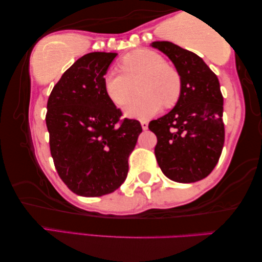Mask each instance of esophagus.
<instances>
[{"label": "esophagus", "mask_w": 262, "mask_h": 262, "mask_svg": "<svg viewBox=\"0 0 262 262\" xmlns=\"http://www.w3.org/2000/svg\"><path fill=\"white\" fill-rule=\"evenodd\" d=\"M140 124H141V127H143V130H147V128H148V122L147 121H141Z\"/></svg>", "instance_id": "obj_1"}]
</instances>
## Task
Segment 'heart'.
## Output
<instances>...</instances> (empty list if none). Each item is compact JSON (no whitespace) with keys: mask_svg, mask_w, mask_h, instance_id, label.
Returning <instances> with one entry per match:
<instances>
[{"mask_svg":"<svg viewBox=\"0 0 262 262\" xmlns=\"http://www.w3.org/2000/svg\"><path fill=\"white\" fill-rule=\"evenodd\" d=\"M121 71L109 72L104 78V89L115 104L126 105L137 96L125 113L128 117L145 119L157 114L162 105L173 106L181 94V78L178 71L164 58L149 50H137L124 55Z\"/></svg>","mask_w":262,"mask_h":262,"instance_id":"heart-1","label":"heart"}]
</instances>
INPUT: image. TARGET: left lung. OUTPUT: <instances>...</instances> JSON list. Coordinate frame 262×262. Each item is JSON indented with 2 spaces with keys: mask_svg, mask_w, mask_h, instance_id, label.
<instances>
[{
  "mask_svg": "<svg viewBox=\"0 0 262 262\" xmlns=\"http://www.w3.org/2000/svg\"><path fill=\"white\" fill-rule=\"evenodd\" d=\"M152 47L170 59L181 78L177 104L148 124L158 139L154 148L158 165L171 181H200L215 168L224 146L220 81L194 52L170 41H153Z\"/></svg>",
  "mask_w": 262,
  "mask_h": 262,
  "instance_id": "left-lung-1",
  "label": "left lung"
}]
</instances>
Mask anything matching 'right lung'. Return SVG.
I'll return each mask as SVG.
<instances>
[{
  "label": "right lung",
  "instance_id": "add662e5",
  "mask_svg": "<svg viewBox=\"0 0 262 262\" xmlns=\"http://www.w3.org/2000/svg\"><path fill=\"white\" fill-rule=\"evenodd\" d=\"M117 53L93 52L63 73L47 101L51 156L60 179L74 194L98 197L125 181L128 156L143 131L122 117L104 89Z\"/></svg>",
  "mask_w": 262,
  "mask_h": 262
}]
</instances>
